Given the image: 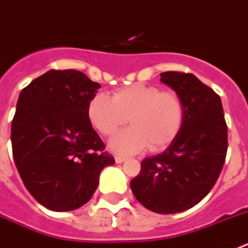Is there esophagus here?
Masks as SVG:
<instances>
[{"instance_id": "34e87169", "label": "esophagus", "mask_w": 248, "mask_h": 248, "mask_svg": "<svg viewBox=\"0 0 248 248\" xmlns=\"http://www.w3.org/2000/svg\"><path fill=\"white\" fill-rule=\"evenodd\" d=\"M115 161H116V163H122V162H124V161H126V158H124V156H116Z\"/></svg>"}]
</instances>
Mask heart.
<instances>
[{
	"label": "heart",
	"mask_w": 248,
	"mask_h": 248,
	"mask_svg": "<svg viewBox=\"0 0 248 248\" xmlns=\"http://www.w3.org/2000/svg\"><path fill=\"white\" fill-rule=\"evenodd\" d=\"M92 126L105 136H112L127 117L131 126L112 137L109 150L118 155H133L150 147L158 151L169 146L184 124V103L175 92H163L156 86L135 83L121 88L112 98L96 93L87 105Z\"/></svg>",
	"instance_id": "obj_1"
}]
</instances>
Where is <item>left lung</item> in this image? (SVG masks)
Segmentation results:
<instances>
[{"label":"left lung","instance_id":"1","mask_svg":"<svg viewBox=\"0 0 248 248\" xmlns=\"http://www.w3.org/2000/svg\"><path fill=\"white\" fill-rule=\"evenodd\" d=\"M184 103V124L163 152L146 157L130 182L147 210L170 215L199 203L216 184L227 152V124L218 94L195 75L161 73Z\"/></svg>","mask_w":248,"mask_h":248}]
</instances>
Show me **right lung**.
<instances>
[{"instance_id":"1","label":"right lung","mask_w":248,"mask_h":248,"mask_svg":"<svg viewBox=\"0 0 248 248\" xmlns=\"http://www.w3.org/2000/svg\"><path fill=\"white\" fill-rule=\"evenodd\" d=\"M101 85L76 70H51L23 88L11 142L23 185L56 212L90 201L105 167L115 163L92 128L87 105Z\"/></svg>"}]
</instances>
